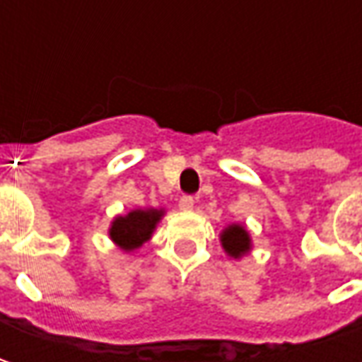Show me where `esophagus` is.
<instances>
[{"instance_id":"1","label":"esophagus","mask_w":362,"mask_h":362,"mask_svg":"<svg viewBox=\"0 0 362 362\" xmlns=\"http://www.w3.org/2000/svg\"><path fill=\"white\" fill-rule=\"evenodd\" d=\"M179 207H181L183 211H191V209L195 207V199H193L191 195H183V197L179 199Z\"/></svg>"}]
</instances>
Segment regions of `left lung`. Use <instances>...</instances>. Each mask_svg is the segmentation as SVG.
<instances>
[{
    "mask_svg": "<svg viewBox=\"0 0 362 362\" xmlns=\"http://www.w3.org/2000/svg\"><path fill=\"white\" fill-rule=\"evenodd\" d=\"M219 242L223 252L233 259H242L252 252V235L242 223H230L219 233Z\"/></svg>",
    "mask_w": 362,
    "mask_h": 362,
    "instance_id": "8db88e82",
    "label": "left lung"
}]
</instances>
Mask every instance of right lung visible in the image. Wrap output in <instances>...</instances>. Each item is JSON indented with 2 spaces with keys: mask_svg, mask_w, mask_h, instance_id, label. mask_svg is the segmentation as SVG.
I'll return each instance as SVG.
<instances>
[{
  "mask_svg": "<svg viewBox=\"0 0 362 362\" xmlns=\"http://www.w3.org/2000/svg\"><path fill=\"white\" fill-rule=\"evenodd\" d=\"M165 216V209L141 207L132 209L127 216H117L110 221L108 238L122 252H134L153 238L159 221Z\"/></svg>",
  "mask_w": 362,
  "mask_h": 362,
  "instance_id": "obj_1",
  "label": "right lung"
}]
</instances>
